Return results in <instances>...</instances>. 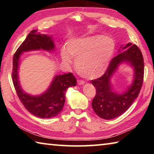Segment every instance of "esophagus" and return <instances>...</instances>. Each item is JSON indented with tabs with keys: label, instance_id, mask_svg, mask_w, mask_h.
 Here are the masks:
<instances>
[{
	"label": "esophagus",
	"instance_id": "obj_1",
	"mask_svg": "<svg viewBox=\"0 0 154 154\" xmlns=\"http://www.w3.org/2000/svg\"><path fill=\"white\" fill-rule=\"evenodd\" d=\"M77 83H78V84L79 85H83V84H84V82H83V81H82V80H80V79H78L77 80Z\"/></svg>",
	"mask_w": 154,
	"mask_h": 154
}]
</instances>
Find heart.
I'll return each mask as SVG.
<instances>
[{"instance_id":"b5f03b06","label":"heart","mask_w":154,"mask_h":154,"mask_svg":"<svg viewBox=\"0 0 154 154\" xmlns=\"http://www.w3.org/2000/svg\"><path fill=\"white\" fill-rule=\"evenodd\" d=\"M66 49L61 51L66 62L76 60V67L81 75L94 79L102 75L106 70L115 49L114 41L107 36H91L69 41Z\"/></svg>"}]
</instances>
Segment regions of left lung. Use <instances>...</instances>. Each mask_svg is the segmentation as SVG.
<instances>
[{
    "label": "left lung",
    "mask_w": 154,
    "mask_h": 154,
    "mask_svg": "<svg viewBox=\"0 0 154 154\" xmlns=\"http://www.w3.org/2000/svg\"><path fill=\"white\" fill-rule=\"evenodd\" d=\"M128 49L111 60L102 76L91 81L96 88V95L92 106L98 116L104 119H112L120 116L132 105L139 94L144 78V60L140 49L136 45L128 43ZM129 61L134 66L135 80L126 93L118 95L112 92L109 79L118 65L122 61Z\"/></svg>",
    "instance_id": "obj_1"
}]
</instances>
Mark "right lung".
Masks as SVG:
<instances>
[{
    "label": "right lung",
    "instance_id": "right-lung-1",
    "mask_svg": "<svg viewBox=\"0 0 154 154\" xmlns=\"http://www.w3.org/2000/svg\"><path fill=\"white\" fill-rule=\"evenodd\" d=\"M54 48V44L50 36L39 35L37 30H33L28 34L13 57L11 77L18 98L28 111L41 118H54L60 113L66 100V90L69 87L76 85L77 79L72 72L57 75L45 93L39 96H31L23 92L20 86L17 78L18 61L23 51L39 49L51 51Z\"/></svg>",
    "mask_w": 154,
    "mask_h": 154
}]
</instances>
